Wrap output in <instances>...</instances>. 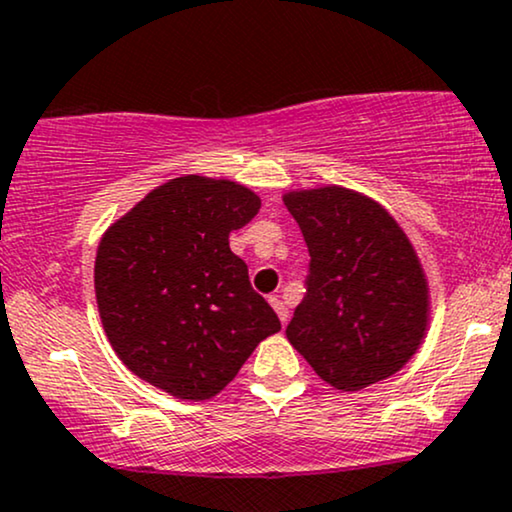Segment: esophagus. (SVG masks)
<instances>
[{"label": "esophagus", "mask_w": 512, "mask_h": 512, "mask_svg": "<svg viewBox=\"0 0 512 512\" xmlns=\"http://www.w3.org/2000/svg\"><path fill=\"white\" fill-rule=\"evenodd\" d=\"M268 302H270V306H273V309H275V314H278L282 326H285L287 318H290V311H287V306L282 304V299L275 297V294H273V297H268Z\"/></svg>", "instance_id": "esophagus-1"}]
</instances>
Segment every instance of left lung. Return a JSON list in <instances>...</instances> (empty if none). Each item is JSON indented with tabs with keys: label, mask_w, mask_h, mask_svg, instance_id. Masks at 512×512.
<instances>
[{
	"label": "left lung",
	"mask_w": 512,
	"mask_h": 512,
	"mask_svg": "<svg viewBox=\"0 0 512 512\" xmlns=\"http://www.w3.org/2000/svg\"><path fill=\"white\" fill-rule=\"evenodd\" d=\"M282 201L311 256L287 340L338 390L393 376L429 326V285L407 234L386 208L345 186L290 191Z\"/></svg>",
	"instance_id": "1"
}]
</instances>
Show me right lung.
<instances>
[{"label":"right lung","instance_id":"add662e5","mask_svg":"<svg viewBox=\"0 0 512 512\" xmlns=\"http://www.w3.org/2000/svg\"><path fill=\"white\" fill-rule=\"evenodd\" d=\"M261 198L230 179H170L102 234L95 299L112 350L150 386L208 400L280 318L230 249Z\"/></svg>","mask_w":512,"mask_h":512}]
</instances>
